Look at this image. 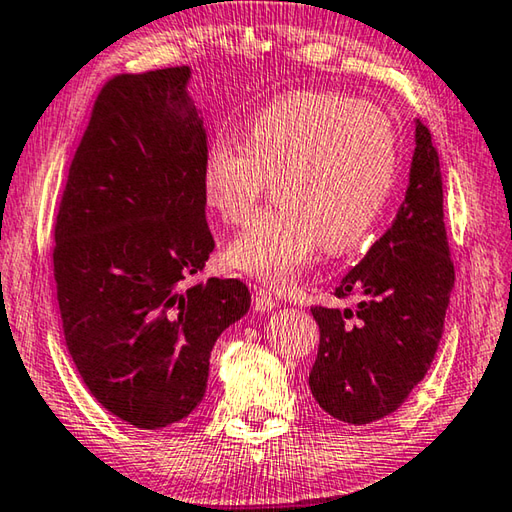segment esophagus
Instances as JSON below:
<instances>
[{"instance_id":"1","label":"esophagus","mask_w":512,"mask_h":512,"mask_svg":"<svg viewBox=\"0 0 512 512\" xmlns=\"http://www.w3.org/2000/svg\"><path fill=\"white\" fill-rule=\"evenodd\" d=\"M276 308V299L270 290L258 288L254 292V310L256 312H272Z\"/></svg>"}]
</instances>
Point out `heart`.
<instances>
[{"instance_id": "1", "label": "heart", "mask_w": 512, "mask_h": 512, "mask_svg": "<svg viewBox=\"0 0 512 512\" xmlns=\"http://www.w3.org/2000/svg\"><path fill=\"white\" fill-rule=\"evenodd\" d=\"M400 166L387 116L360 98L292 92L247 123L245 141L215 139L204 161V200L224 222H245L276 177V202L227 249L236 270L285 283L319 245H360L389 202Z\"/></svg>"}]
</instances>
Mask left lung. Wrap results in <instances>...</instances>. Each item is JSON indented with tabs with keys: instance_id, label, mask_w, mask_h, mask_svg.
<instances>
[{
	"instance_id": "left-lung-1",
	"label": "left lung",
	"mask_w": 512,
	"mask_h": 512,
	"mask_svg": "<svg viewBox=\"0 0 512 512\" xmlns=\"http://www.w3.org/2000/svg\"><path fill=\"white\" fill-rule=\"evenodd\" d=\"M452 288L441 164L432 134L416 119L405 202L335 290L360 303L312 308L319 351L308 384L319 407L351 425L393 414L434 362Z\"/></svg>"
}]
</instances>
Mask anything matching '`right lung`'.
Returning <instances> with one entry per match:
<instances>
[{"instance_id": "obj_1", "label": "right lung", "mask_w": 512, "mask_h": 512, "mask_svg": "<svg viewBox=\"0 0 512 512\" xmlns=\"http://www.w3.org/2000/svg\"><path fill=\"white\" fill-rule=\"evenodd\" d=\"M188 80V67L107 80L56 220L69 355L89 393L139 429L179 423L200 405L215 339L251 303L238 279L186 285L215 247L206 130Z\"/></svg>"}]
</instances>
